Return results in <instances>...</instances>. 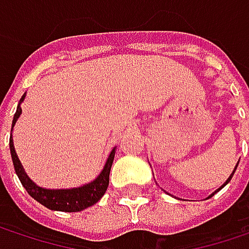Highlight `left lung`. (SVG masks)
Here are the masks:
<instances>
[{
  "label": "left lung",
  "mask_w": 249,
  "mask_h": 249,
  "mask_svg": "<svg viewBox=\"0 0 249 249\" xmlns=\"http://www.w3.org/2000/svg\"><path fill=\"white\" fill-rule=\"evenodd\" d=\"M236 166H238V164H236ZM235 170H236V167H235ZM235 170H233V172H232V174H231V176H229V177H228V180H226V181H225L224 184H222V186H221V187H219V189H218V190H216V192H219V190H221V189H222V187H225V186H226V184H228V183H229V180H231V178H232V176H233V173H235ZM216 192H215V193H216ZM215 193H212V195H211V196H209V197H212V196H213V195H215ZM209 197H208V199H209Z\"/></svg>",
  "instance_id": "left-lung-1"
}]
</instances>
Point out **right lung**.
<instances>
[{"label": "right lung", "mask_w": 249, "mask_h": 249, "mask_svg": "<svg viewBox=\"0 0 249 249\" xmlns=\"http://www.w3.org/2000/svg\"><path fill=\"white\" fill-rule=\"evenodd\" d=\"M25 93L21 96L20 104L24 101ZM17 107V111L14 114V120H13V126H11V132L13 128L17 123L18 117L21 115V107ZM10 151H11V159H13V164L16 169V173L18 176L21 184L25 187V190L28 192V195L36 199L38 203H41L43 206L52 209V211H60V212H80L92 205H95L107 192L108 184H109V172L112 167V161H114V156H115V148H112L104 169L101 174L90 183L75 187V189H56V190H50V189H43L38 187L36 183H33L30 180V177L24 173V169L17 157L16 148H14V142H13V135L10 137Z\"/></svg>", "instance_id": "obj_1"}]
</instances>
